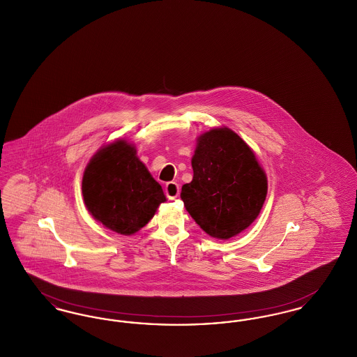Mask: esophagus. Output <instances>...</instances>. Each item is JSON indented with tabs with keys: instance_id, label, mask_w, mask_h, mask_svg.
<instances>
[{
	"instance_id": "obj_1",
	"label": "esophagus",
	"mask_w": 357,
	"mask_h": 357,
	"mask_svg": "<svg viewBox=\"0 0 357 357\" xmlns=\"http://www.w3.org/2000/svg\"><path fill=\"white\" fill-rule=\"evenodd\" d=\"M165 192L169 199H176L179 197V185L176 182H167L165 187Z\"/></svg>"
}]
</instances>
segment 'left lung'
<instances>
[{
	"instance_id": "obj_1",
	"label": "left lung",
	"mask_w": 357,
	"mask_h": 357,
	"mask_svg": "<svg viewBox=\"0 0 357 357\" xmlns=\"http://www.w3.org/2000/svg\"><path fill=\"white\" fill-rule=\"evenodd\" d=\"M192 181L182 186L186 210L208 236L229 239L249 227L266 198V175L250 147L229 128L199 136Z\"/></svg>"
}]
</instances>
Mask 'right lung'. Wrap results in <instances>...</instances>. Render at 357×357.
<instances>
[{"label":"right lung","instance_id":"1","mask_svg":"<svg viewBox=\"0 0 357 357\" xmlns=\"http://www.w3.org/2000/svg\"><path fill=\"white\" fill-rule=\"evenodd\" d=\"M82 190L92 217L124 236L146 226L158 206L166 201L162 186L126 140L102 147L91 159Z\"/></svg>","mask_w":357,"mask_h":357}]
</instances>
